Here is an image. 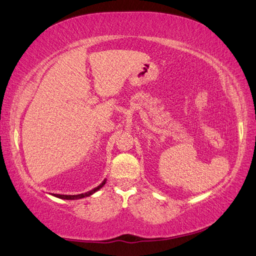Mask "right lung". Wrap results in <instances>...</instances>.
<instances>
[{
    "label": "right lung",
    "instance_id": "1",
    "mask_svg": "<svg viewBox=\"0 0 256 256\" xmlns=\"http://www.w3.org/2000/svg\"><path fill=\"white\" fill-rule=\"evenodd\" d=\"M106 182V180L104 179L102 182L99 184L97 188H94L90 190V191H88L86 193H82V194H77V195H62V194H52V195L56 196V198H62V200H80V198H87V196L92 195L94 193H96L98 190H100L101 188L104 186Z\"/></svg>",
    "mask_w": 256,
    "mask_h": 256
}]
</instances>
